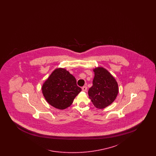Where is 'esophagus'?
I'll list each match as a JSON object with an SVG mask.
<instances>
[{
	"label": "esophagus",
	"instance_id": "34e87169",
	"mask_svg": "<svg viewBox=\"0 0 156 156\" xmlns=\"http://www.w3.org/2000/svg\"><path fill=\"white\" fill-rule=\"evenodd\" d=\"M82 90L83 91L85 92V91H87V87L86 86H83V87L82 88Z\"/></svg>",
	"mask_w": 156,
	"mask_h": 156
}]
</instances>
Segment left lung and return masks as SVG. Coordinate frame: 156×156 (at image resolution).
<instances>
[{"instance_id": "obj_1", "label": "left lung", "mask_w": 156, "mask_h": 156, "mask_svg": "<svg viewBox=\"0 0 156 156\" xmlns=\"http://www.w3.org/2000/svg\"><path fill=\"white\" fill-rule=\"evenodd\" d=\"M93 85L88 90L89 99L98 109H104L116 99L119 92L118 84L113 75L105 68H94Z\"/></svg>"}]
</instances>
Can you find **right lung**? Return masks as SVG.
Masks as SVG:
<instances>
[{
	"instance_id": "right-lung-1",
	"label": "right lung",
	"mask_w": 156,
	"mask_h": 156,
	"mask_svg": "<svg viewBox=\"0 0 156 156\" xmlns=\"http://www.w3.org/2000/svg\"><path fill=\"white\" fill-rule=\"evenodd\" d=\"M42 93L46 101L54 108L64 110L73 104L81 91L74 76L63 68L55 69L43 83Z\"/></svg>"
}]
</instances>
